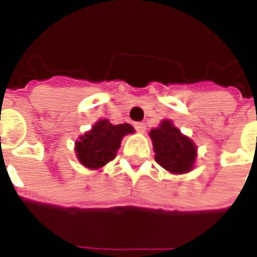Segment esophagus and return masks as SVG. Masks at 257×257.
<instances>
[{"label":"esophagus","mask_w":257,"mask_h":257,"mask_svg":"<svg viewBox=\"0 0 257 257\" xmlns=\"http://www.w3.org/2000/svg\"><path fill=\"white\" fill-rule=\"evenodd\" d=\"M135 128H136V131H139V132H145L146 131V125L143 122H136L135 123Z\"/></svg>","instance_id":"1"}]
</instances>
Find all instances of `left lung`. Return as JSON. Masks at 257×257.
<instances>
[{"label": "left lung", "instance_id": "obj_1", "mask_svg": "<svg viewBox=\"0 0 257 257\" xmlns=\"http://www.w3.org/2000/svg\"><path fill=\"white\" fill-rule=\"evenodd\" d=\"M157 164L173 175L193 171L197 160V146L180 132L171 119H162L158 128L150 131Z\"/></svg>", "mask_w": 257, "mask_h": 257}]
</instances>
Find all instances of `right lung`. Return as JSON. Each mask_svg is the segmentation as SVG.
<instances>
[{
    "label": "right lung",
    "instance_id": "add662e5",
    "mask_svg": "<svg viewBox=\"0 0 257 257\" xmlns=\"http://www.w3.org/2000/svg\"><path fill=\"white\" fill-rule=\"evenodd\" d=\"M129 134H135V128L129 123L112 125L106 118L99 119L90 131L75 140L77 160L88 169H101L115 158L122 138Z\"/></svg>",
    "mask_w": 257,
    "mask_h": 257
}]
</instances>
